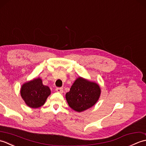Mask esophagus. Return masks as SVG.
I'll return each instance as SVG.
<instances>
[{
  "mask_svg": "<svg viewBox=\"0 0 146 146\" xmlns=\"http://www.w3.org/2000/svg\"><path fill=\"white\" fill-rule=\"evenodd\" d=\"M56 91L57 92H59V93H61V94H62L63 92V88H56Z\"/></svg>",
  "mask_w": 146,
  "mask_h": 146,
  "instance_id": "34e87169",
  "label": "esophagus"
}]
</instances>
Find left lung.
I'll use <instances>...</instances> for the list:
<instances>
[{
  "label": "left lung",
  "mask_w": 146,
  "mask_h": 146,
  "mask_svg": "<svg viewBox=\"0 0 146 146\" xmlns=\"http://www.w3.org/2000/svg\"><path fill=\"white\" fill-rule=\"evenodd\" d=\"M100 94V87L97 83L79 77L66 94V99L73 110L81 112L94 106Z\"/></svg>",
  "instance_id": "8db88e82"
}]
</instances>
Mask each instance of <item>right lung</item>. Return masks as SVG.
I'll return each instance as SVG.
<instances>
[{"mask_svg": "<svg viewBox=\"0 0 146 146\" xmlns=\"http://www.w3.org/2000/svg\"><path fill=\"white\" fill-rule=\"evenodd\" d=\"M50 94V89L42 84L40 78L24 83L21 88L22 98L27 106L33 108H39L44 105Z\"/></svg>", "mask_w": 146, "mask_h": 146, "instance_id": "obj_1", "label": "right lung"}]
</instances>
